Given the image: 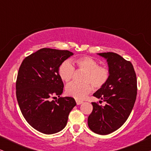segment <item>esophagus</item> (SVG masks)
<instances>
[{
    "label": "esophagus",
    "mask_w": 151,
    "mask_h": 151,
    "mask_svg": "<svg viewBox=\"0 0 151 151\" xmlns=\"http://www.w3.org/2000/svg\"><path fill=\"white\" fill-rule=\"evenodd\" d=\"M76 104H77L78 105H80V104H81L83 102H82V101H81V100H76Z\"/></svg>",
    "instance_id": "esophagus-1"
}]
</instances>
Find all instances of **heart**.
<instances>
[{"instance_id": "b5f03b06", "label": "heart", "mask_w": 151, "mask_h": 151, "mask_svg": "<svg viewBox=\"0 0 151 151\" xmlns=\"http://www.w3.org/2000/svg\"><path fill=\"white\" fill-rule=\"evenodd\" d=\"M72 63L78 69L85 71V73L82 78L84 82H71L66 86L65 91L68 96L77 100H82L91 93L93 86L95 88H100L108 82L110 77L109 70L104 66H99L98 62L92 58L79 57L73 60ZM58 74L63 81L69 82L74 74V67L71 62L64 61L59 66Z\"/></svg>"}]
</instances>
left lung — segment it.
<instances>
[{"instance_id":"1","label":"left lung","mask_w":151,"mask_h":151,"mask_svg":"<svg viewBox=\"0 0 151 151\" xmlns=\"http://www.w3.org/2000/svg\"><path fill=\"white\" fill-rule=\"evenodd\" d=\"M98 54L106 59L110 77L93 93L106 104L102 106L91 102L93 111L88 117V126L94 133L108 135L119 129L131 114L137 96V78L131 62L121 55L113 52Z\"/></svg>"}]
</instances>
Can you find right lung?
<instances>
[{
  "instance_id": "right-lung-1",
  "label": "right lung",
  "mask_w": 151,
  "mask_h": 151,
  "mask_svg": "<svg viewBox=\"0 0 151 151\" xmlns=\"http://www.w3.org/2000/svg\"><path fill=\"white\" fill-rule=\"evenodd\" d=\"M73 55L67 50L43 48L26 57L18 70V105L29 124L40 133L49 135L62 131L76 105L71 97H60L64 84L58 74L59 66ZM55 95L59 98L51 101Z\"/></svg>"
}]
</instances>
